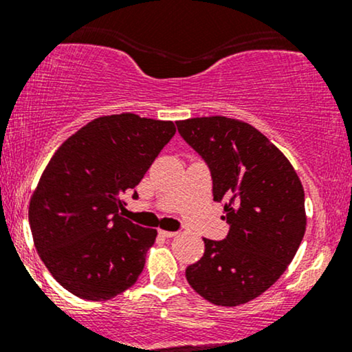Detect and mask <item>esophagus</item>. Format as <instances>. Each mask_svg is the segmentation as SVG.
I'll return each instance as SVG.
<instances>
[{
	"label": "esophagus",
	"mask_w": 352,
	"mask_h": 352,
	"mask_svg": "<svg viewBox=\"0 0 352 352\" xmlns=\"http://www.w3.org/2000/svg\"><path fill=\"white\" fill-rule=\"evenodd\" d=\"M159 235L164 236V238H173V236H177V232H167V230H160Z\"/></svg>",
	"instance_id": "1"
}]
</instances>
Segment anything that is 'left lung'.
Returning <instances> with one entry per match:
<instances>
[{
    "label": "left lung",
    "mask_w": 352,
    "mask_h": 352,
    "mask_svg": "<svg viewBox=\"0 0 352 352\" xmlns=\"http://www.w3.org/2000/svg\"><path fill=\"white\" fill-rule=\"evenodd\" d=\"M177 129L207 164L213 200L223 204L230 225L223 240L204 238V256L185 276L213 305H243L265 293L300 248L305 190L288 159L253 125L215 116L179 120Z\"/></svg>",
    "instance_id": "left-lung-1"
}]
</instances>
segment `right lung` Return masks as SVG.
I'll return each mask as SVG.
<instances>
[{
  "label": "right lung",
  "instance_id": "add662e5",
  "mask_svg": "<svg viewBox=\"0 0 352 352\" xmlns=\"http://www.w3.org/2000/svg\"><path fill=\"white\" fill-rule=\"evenodd\" d=\"M175 135L170 120L104 116L56 151L30 201V227L43 263L82 300L117 296L137 281L157 230L124 218L132 193Z\"/></svg>",
  "mask_w": 352,
  "mask_h": 352
}]
</instances>
